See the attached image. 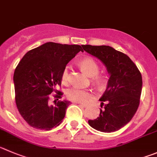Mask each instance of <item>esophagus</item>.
I'll return each instance as SVG.
<instances>
[{"instance_id":"34e87169","label":"esophagus","mask_w":157,"mask_h":157,"mask_svg":"<svg viewBox=\"0 0 157 157\" xmlns=\"http://www.w3.org/2000/svg\"><path fill=\"white\" fill-rule=\"evenodd\" d=\"M79 104V105H80L81 107H83V108H86V107L87 106V104H84V103H77Z\"/></svg>"}]
</instances>
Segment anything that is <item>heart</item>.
Returning a JSON list of instances; mask_svg holds the SVG:
<instances>
[{"instance_id":"obj_1","label":"heart","mask_w":157,"mask_h":157,"mask_svg":"<svg viewBox=\"0 0 157 157\" xmlns=\"http://www.w3.org/2000/svg\"><path fill=\"white\" fill-rule=\"evenodd\" d=\"M80 66L82 70L85 72L89 77H92V80L96 83H102V78L98 76L99 68L98 64L94 59L87 57L83 59L80 62ZM69 77V67H67L63 71L62 80L63 83H67ZM66 96L69 100L75 102H86L92 97V93L87 90H81V89L72 87L68 89L66 92Z\"/></svg>"}]
</instances>
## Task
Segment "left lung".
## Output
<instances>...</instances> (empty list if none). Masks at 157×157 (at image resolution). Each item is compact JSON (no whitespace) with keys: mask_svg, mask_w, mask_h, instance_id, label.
I'll list each match as a JSON object with an SVG mask.
<instances>
[{"mask_svg":"<svg viewBox=\"0 0 157 157\" xmlns=\"http://www.w3.org/2000/svg\"><path fill=\"white\" fill-rule=\"evenodd\" d=\"M83 50L100 59L109 79L106 90L99 99L100 115L89 120L90 126L102 132L119 130L129 122L140 105L143 80L137 67L125 54L108 45H84Z\"/></svg>","mask_w":157,"mask_h":157,"instance_id":"left-lung-1","label":"left lung"}]
</instances>
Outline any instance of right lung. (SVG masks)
<instances>
[{
    "label": "right lung",
    "mask_w": 157,
    "mask_h": 157,
    "mask_svg": "<svg viewBox=\"0 0 157 157\" xmlns=\"http://www.w3.org/2000/svg\"><path fill=\"white\" fill-rule=\"evenodd\" d=\"M80 51L83 52L79 45L46 42L29 51L17 64L13 77L15 101L29 125L49 131L62 122L70 101H59L63 94L56 87L61 85L67 64ZM53 91L57 100L50 105L49 94Z\"/></svg>",
    "instance_id": "1"
}]
</instances>
